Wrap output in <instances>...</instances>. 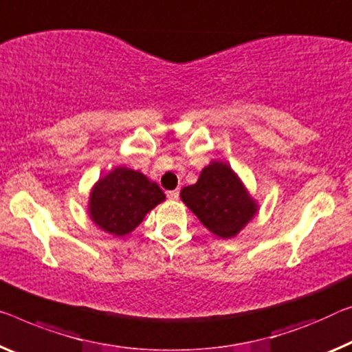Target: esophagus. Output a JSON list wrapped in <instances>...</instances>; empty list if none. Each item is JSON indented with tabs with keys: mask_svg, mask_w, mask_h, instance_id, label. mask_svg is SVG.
Wrapping results in <instances>:
<instances>
[{
	"mask_svg": "<svg viewBox=\"0 0 352 352\" xmlns=\"http://www.w3.org/2000/svg\"><path fill=\"white\" fill-rule=\"evenodd\" d=\"M166 197H168L170 199H177V198H179V190H170V192H166Z\"/></svg>",
	"mask_w": 352,
	"mask_h": 352,
	"instance_id": "esophagus-1",
	"label": "esophagus"
}]
</instances>
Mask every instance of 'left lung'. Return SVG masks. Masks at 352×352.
<instances>
[{"instance_id": "8db88e82", "label": "left lung", "mask_w": 352, "mask_h": 352, "mask_svg": "<svg viewBox=\"0 0 352 352\" xmlns=\"http://www.w3.org/2000/svg\"><path fill=\"white\" fill-rule=\"evenodd\" d=\"M181 199L206 228L221 239L239 234L255 217L258 204L225 162L204 166L197 184L184 187Z\"/></svg>"}]
</instances>
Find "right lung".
<instances>
[{
	"mask_svg": "<svg viewBox=\"0 0 352 352\" xmlns=\"http://www.w3.org/2000/svg\"><path fill=\"white\" fill-rule=\"evenodd\" d=\"M165 201V193L143 173L118 166L94 184L89 195L91 220L113 236H126L144 215Z\"/></svg>",
	"mask_w": 352,
	"mask_h": 352,
	"instance_id": "obj_1",
	"label": "right lung"
}]
</instances>
